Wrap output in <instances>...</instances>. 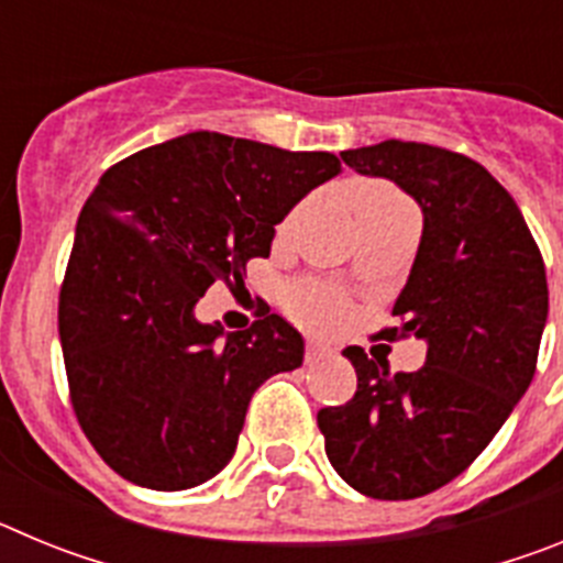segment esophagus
Masks as SVG:
<instances>
[{
	"mask_svg": "<svg viewBox=\"0 0 563 563\" xmlns=\"http://www.w3.org/2000/svg\"><path fill=\"white\" fill-rule=\"evenodd\" d=\"M330 355H332L330 343H324V341H307V346H305L307 363H318V361H324V357H330Z\"/></svg>",
	"mask_w": 563,
	"mask_h": 563,
	"instance_id": "34e87169",
	"label": "esophagus"
}]
</instances>
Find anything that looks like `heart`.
I'll return each instance as SVG.
<instances>
[{
    "mask_svg": "<svg viewBox=\"0 0 563 563\" xmlns=\"http://www.w3.org/2000/svg\"><path fill=\"white\" fill-rule=\"evenodd\" d=\"M395 208H415L400 191H395L391 186H366L357 194V217L363 213H377V211H395ZM287 305L290 312L305 321L310 327H321V330H330V327L341 324L346 310H350V301L341 290L330 285H321V282H301V285H292L287 292Z\"/></svg>",
    "mask_w": 563,
    "mask_h": 563,
    "instance_id": "b5f03b06",
    "label": "heart"
}]
</instances>
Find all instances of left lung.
I'll use <instances>...</instances> for the list:
<instances>
[{"instance_id": "1", "label": "left lung", "mask_w": 563, "mask_h": 563, "mask_svg": "<svg viewBox=\"0 0 563 563\" xmlns=\"http://www.w3.org/2000/svg\"><path fill=\"white\" fill-rule=\"evenodd\" d=\"M341 157L420 202V247L391 310L400 324L377 338L417 335L429 352L417 372H389L346 346L357 391L318 411V429L346 485L417 499L487 449L533 380L550 305L544 258L514 197L465 154L383 141Z\"/></svg>"}]
</instances>
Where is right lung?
<instances>
[{"label":"right lung","instance_id":"1","mask_svg":"<svg viewBox=\"0 0 563 563\" xmlns=\"http://www.w3.org/2000/svg\"><path fill=\"white\" fill-rule=\"evenodd\" d=\"M341 172L330 152L191 132L107 168L76 225L58 338L69 402L114 474L152 490L217 476L253 391L301 366L305 341L276 312L247 330L200 324L213 282L271 256L278 222Z\"/></svg>","mask_w":563,"mask_h":563}]
</instances>
